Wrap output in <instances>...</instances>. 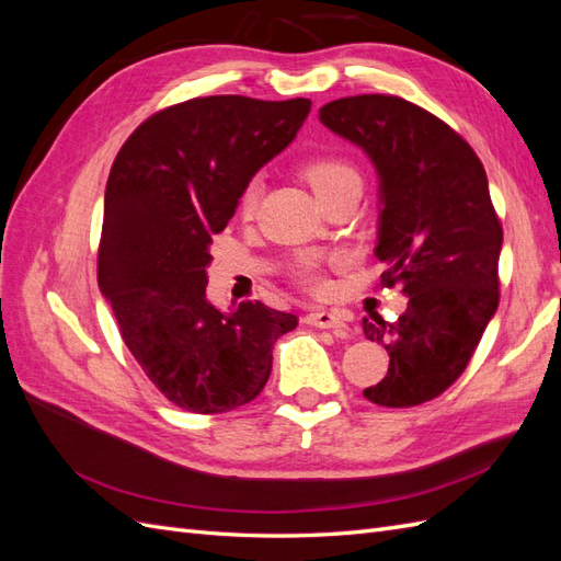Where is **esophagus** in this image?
Returning <instances> with one entry per match:
<instances>
[{"instance_id":"34e87169","label":"esophagus","mask_w":561,"mask_h":561,"mask_svg":"<svg viewBox=\"0 0 561 561\" xmlns=\"http://www.w3.org/2000/svg\"><path fill=\"white\" fill-rule=\"evenodd\" d=\"M307 322L320 330H332L336 336L348 334V322L339 311H313L307 316Z\"/></svg>"}]
</instances>
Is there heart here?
<instances>
[{"label": "heart", "instance_id": "heart-1", "mask_svg": "<svg viewBox=\"0 0 561 561\" xmlns=\"http://www.w3.org/2000/svg\"><path fill=\"white\" fill-rule=\"evenodd\" d=\"M304 175H307L309 184L313 186V192L318 196H322L325 192L334 190L336 184H342L346 180L358 178V173L353 168L339 159H313L307 165H304ZM257 198H260V182L252 180L245 184V190L241 192L239 198V208L243 215H252L254 208H257ZM297 276L311 285V287H320V276H318V266L313 260H301L297 264Z\"/></svg>", "mask_w": 561, "mask_h": 561}]
</instances>
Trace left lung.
I'll use <instances>...</instances> for the list:
<instances>
[{"label": "left lung", "instance_id": "left-lung-1", "mask_svg": "<svg viewBox=\"0 0 561 561\" xmlns=\"http://www.w3.org/2000/svg\"><path fill=\"white\" fill-rule=\"evenodd\" d=\"M318 116L375 165V254L383 283L410 295L398 322L363 320L365 336L390 355L388 375L363 396L383 407L433 400L461 377L499 309L503 229L482 161L445 122L402 98H339Z\"/></svg>", "mask_w": 561, "mask_h": 561}]
</instances>
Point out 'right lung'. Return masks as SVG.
I'll list each match as a JSON object with an SVG mask.
<instances>
[{
  "label": "right lung",
  "mask_w": 561,
  "mask_h": 561,
  "mask_svg": "<svg viewBox=\"0 0 561 561\" xmlns=\"http://www.w3.org/2000/svg\"><path fill=\"white\" fill-rule=\"evenodd\" d=\"M309 112L307 98H194L149 116L114 159L98 287L133 358L186 412L219 414L257 398L276 339L297 328V316L262 301L219 311L206 287L213 236Z\"/></svg>",
  "instance_id": "right-lung-1"
}]
</instances>
